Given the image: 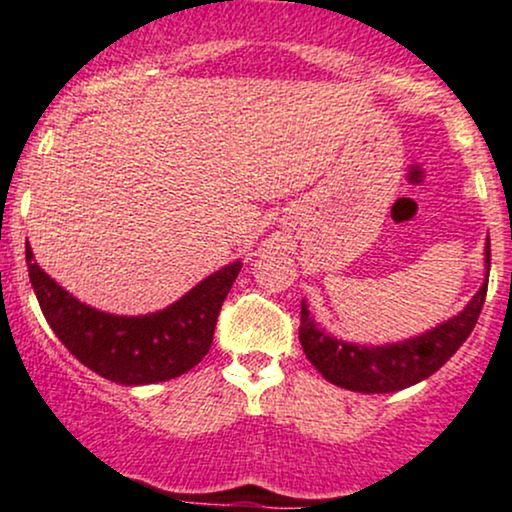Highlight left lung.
Masks as SVG:
<instances>
[{"label":"left lung","mask_w":512,"mask_h":512,"mask_svg":"<svg viewBox=\"0 0 512 512\" xmlns=\"http://www.w3.org/2000/svg\"><path fill=\"white\" fill-rule=\"evenodd\" d=\"M484 267L488 277V269H491V243L488 240L484 247ZM486 286L488 279H484L481 289L471 296L462 311L447 318L445 323L435 325L415 338L384 342V345H359V342L333 338L323 328H318L308 311L306 299H301V347L308 362L330 384L340 386V389L359 393L401 391L435 374L462 347L484 308Z\"/></svg>","instance_id":"obj_1"}]
</instances>
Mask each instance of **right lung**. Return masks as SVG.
<instances>
[{
	"instance_id": "right-lung-1",
	"label": "right lung",
	"mask_w": 512,
	"mask_h": 512,
	"mask_svg": "<svg viewBox=\"0 0 512 512\" xmlns=\"http://www.w3.org/2000/svg\"><path fill=\"white\" fill-rule=\"evenodd\" d=\"M26 265L43 316L67 350L114 384L145 386L182 376L206 357L218 311L243 262H230L179 301L145 316H116L75 299L38 267L31 247Z\"/></svg>"
}]
</instances>
